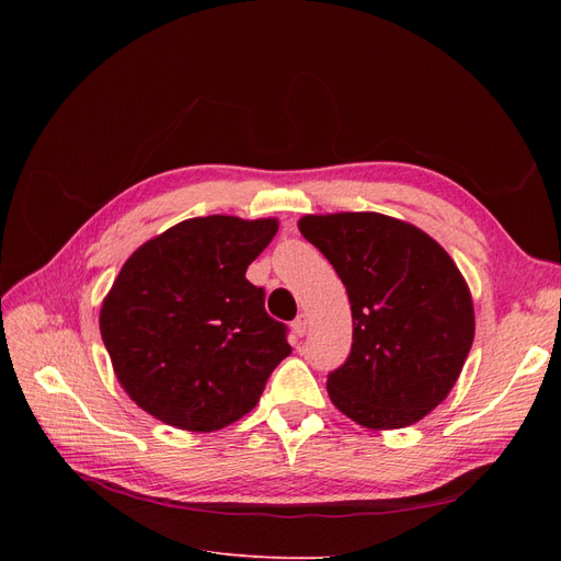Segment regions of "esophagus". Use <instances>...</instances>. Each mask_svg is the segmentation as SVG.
Here are the masks:
<instances>
[{"mask_svg": "<svg viewBox=\"0 0 561 561\" xmlns=\"http://www.w3.org/2000/svg\"><path fill=\"white\" fill-rule=\"evenodd\" d=\"M307 328H309V320H307V316L299 313V316L293 320V330H295V334H297V336H304V334H307Z\"/></svg>", "mask_w": 561, "mask_h": 561, "instance_id": "obj_1", "label": "esophagus"}]
</instances>
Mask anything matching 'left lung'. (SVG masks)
<instances>
[{"label": "left lung", "mask_w": 561, "mask_h": 561, "mask_svg": "<svg viewBox=\"0 0 561 561\" xmlns=\"http://www.w3.org/2000/svg\"><path fill=\"white\" fill-rule=\"evenodd\" d=\"M299 231L351 301V353L328 375L334 407L365 428L412 426L447 398L472 346L461 271L428 233L379 213L307 215Z\"/></svg>", "instance_id": "8db88e82"}]
</instances>
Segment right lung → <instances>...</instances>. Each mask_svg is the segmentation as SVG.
I'll return each instance as SVG.
<instances>
[{"label":"right lung","mask_w":561,"mask_h":561,"mask_svg":"<svg viewBox=\"0 0 561 561\" xmlns=\"http://www.w3.org/2000/svg\"><path fill=\"white\" fill-rule=\"evenodd\" d=\"M276 219L194 217L135 250L100 311V334L130 400L159 421L210 433L245 416L283 358L287 325L245 271Z\"/></svg>","instance_id":"right-lung-1"}]
</instances>
